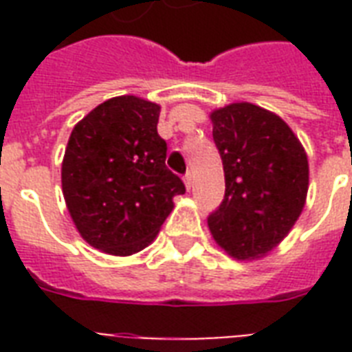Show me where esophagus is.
Returning a JSON list of instances; mask_svg holds the SVG:
<instances>
[{
  "instance_id": "1",
  "label": "esophagus",
  "mask_w": 352,
  "mask_h": 352,
  "mask_svg": "<svg viewBox=\"0 0 352 352\" xmlns=\"http://www.w3.org/2000/svg\"><path fill=\"white\" fill-rule=\"evenodd\" d=\"M184 184H186L188 190H192V184H193L192 173H186V175H184Z\"/></svg>"
}]
</instances>
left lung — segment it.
I'll list each match as a JSON object with an SVG mask.
<instances>
[{
  "label": "left lung",
  "mask_w": 352,
  "mask_h": 352,
  "mask_svg": "<svg viewBox=\"0 0 352 352\" xmlns=\"http://www.w3.org/2000/svg\"><path fill=\"white\" fill-rule=\"evenodd\" d=\"M210 118L226 184L223 203L208 215L210 232L235 259L261 257L287 237L305 206V149L278 115L248 102Z\"/></svg>",
  "instance_id": "left-lung-1"
}]
</instances>
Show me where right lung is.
Segmentation results:
<instances>
[{
  "label": "right lung",
  "mask_w": 352,
  "mask_h": 352,
  "mask_svg": "<svg viewBox=\"0 0 352 352\" xmlns=\"http://www.w3.org/2000/svg\"><path fill=\"white\" fill-rule=\"evenodd\" d=\"M160 106L115 96L84 117L62 162L65 204L80 235L111 256H131L155 239L186 188L166 168L157 133Z\"/></svg>",
  "instance_id": "1"
}]
</instances>
